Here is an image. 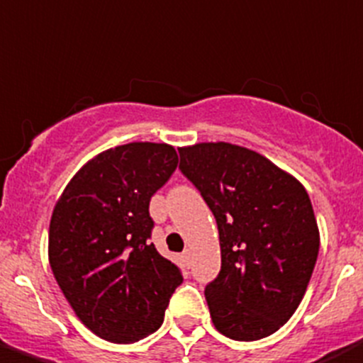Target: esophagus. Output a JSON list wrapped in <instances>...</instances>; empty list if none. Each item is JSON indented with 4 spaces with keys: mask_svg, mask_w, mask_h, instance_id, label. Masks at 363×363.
Listing matches in <instances>:
<instances>
[{
    "mask_svg": "<svg viewBox=\"0 0 363 363\" xmlns=\"http://www.w3.org/2000/svg\"><path fill=\"white\" fill-rule=\"evenodd\" d=\"M184 261L187 262V264L191 262V250H185L184 252Z\"/></svg>",
    "mask_w": 363,
    "mask_h": 363,
    "instance_id": "34e87169",
    "label": "esophagus"
}]
</instances>
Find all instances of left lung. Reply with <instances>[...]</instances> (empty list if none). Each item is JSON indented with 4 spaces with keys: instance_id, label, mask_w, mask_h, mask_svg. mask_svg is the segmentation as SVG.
Masks as SVG:
<instances>
[{
    "instance_id": "obj_1",
    "label": "left lung",
    "mask_w": 363,
    "mask_h": 363,
    "mask_svg": "<svg viewBox=\"0 0 363 363\" xmlns=\"http://www.w3.org/2000/svg\"><path fill=\"white\" fill-rule=\"evenodd\" d=\"M178 150L218 225L222 268L206 286L213 325L238 342L270 336L301 303L320 252L308 193L250 148L218 141Z\"/></svg>"
}]
</instances>
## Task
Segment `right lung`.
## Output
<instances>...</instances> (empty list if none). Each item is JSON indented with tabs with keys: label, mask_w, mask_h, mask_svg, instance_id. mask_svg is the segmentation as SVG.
I'll return each mask as SVG.
<instances>
[{
	"label": "right lung",
	"mask_w": 363,
	"mask_h": 363,
	"mask_svg": "<svg viewBox=\"0 0 363 363\" xmlns=\"http://www.w3.org/2000/svg\"><path fill=\"white\" fill-rule=\"evenodd\" d=\"M178 167L167 143L108 148L71 178L52 209L49 264L77 318L102 340L134 343L160 329L184 277L148 240V203Z\"/></svg>",
	"instance_id": "obj_1"
}]
</instances>
